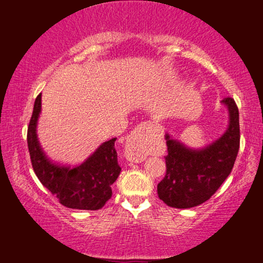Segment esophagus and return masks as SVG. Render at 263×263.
Wrapping results in <instances>:
<instances>
[{
  "instance_id": "1",
  "label": "esophagus",
  "mask_w": 263,
  "mask_h": 263,
  "mask_svg": "<svg viewBox=\"0 0 263 263\" xmlns=\"http://www.w3.org/2000/svg\"><path fill=\"white\" fill-rule=\"evenodd\" d=\"M125 158L131 163H140L146 158V146L138 130L133 131L125 146Z\"/></svg>"
}]
</instances>
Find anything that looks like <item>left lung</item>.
Here are the masks:
<instances>
[{
    "mask_svg": "<svg viewBox=\"0 0 263 263\" xmlns=\"http://www.w3.org/2000/svg\"><path fill=\"white\" fill-rule=\"evenodd\" d=\"M228 109L224 133L205 146L193 148L165 133L166 175L157 185L162 201L187 209L208 201L228 177L240 147V120L234 99L221 101Z\"/></svg>",
    "mask_w": 263,
    "mask_h": 263,
    "instance_id": "left-lung-1",
    "label": "left lung"
}]
</instances>
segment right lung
<instances>
[{"label": "right lung", "mask_w": 263, "mask_h": 263, "mask_svg": "<svg viewBox=\"0 0 263 263\" xmlns=\"http://www.w3.org/2000/svg\"><path fill=\"white\" fill-rule=\"evenodd\" d=\"M41 113V94L34 103L27 133L31 165L42 185L70 209L98 210L112 196L111 185L120 174L112 138L99 145L93 154L76 166L59 165L47 158L37 140V120Z\"/></svg>", "instance_id": "1"}]
</instances>
